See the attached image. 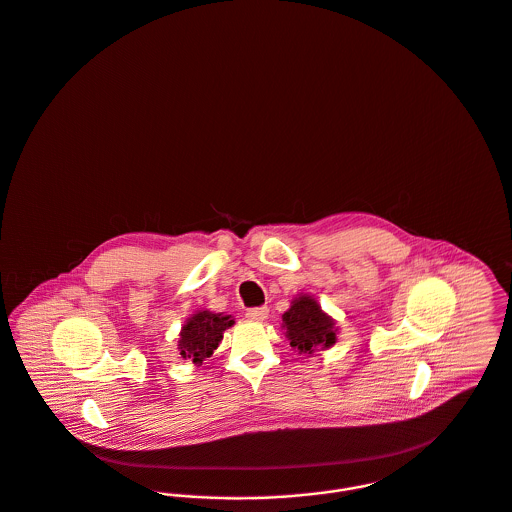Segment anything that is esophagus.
I'll use <instances>...</instances> for the list:
<instances>
[{
    "instance_id": "obj_1",
    "label": "esophagus",
    "mask_w": 512,
    "mask_h": 512,
    "mask_svg": "<svg viewBox=\"0 0 512 512\" xmlns=\"http://www.w3.org/2000/svg\"><path fill=\"white\" fill-rule=\"evenodd\" d=\"M247 315V319H251V321H265L267 317H269V308H251V310H247L245 312Z\"/></svg>"
}]
</instances>
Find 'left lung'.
<instances>
[{
	"mask_svg": "<svg viewBox=\"0 0 512 512\" xmlns=\"http://www.w3.org/2000/svg\"><path fill=\"white\" fill-rule=\"evenodd\" d=\"M282 329H286V339L298 354L331 349L339 333L337 321L321 310L314 296L304 292L298 294L282 314Z\"/></svg>",
	"mask_w": 512,
	"mask_h": 512,
	"instance_id": "8db88e82",
	"label": "left lung"
}]
</instances>
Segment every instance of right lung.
Masks as SVG:
<instances>
[{
  "label": "right lung",
  "mask_w": 512,
  "mask_h": 512,
  "mask_svg": "<svg viewBox=\"0 0 512 512\" xmlns=\"http://www.w3.org/2000/svg\"><path fill=\"white\" fill-rule=\"evenodd\" d=\"M232 315L216 314L210 310H197L179 331L177 349L185 360L202 364L204 358L212 356L224 339V331L234 325Z\"/></svg>",
  "instance_id": "add662e5"
}]
</instances>
